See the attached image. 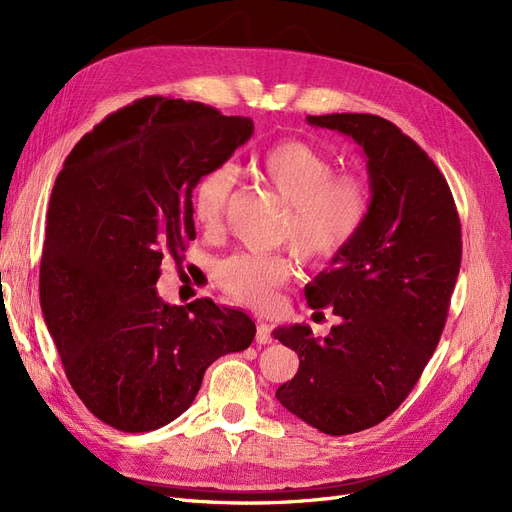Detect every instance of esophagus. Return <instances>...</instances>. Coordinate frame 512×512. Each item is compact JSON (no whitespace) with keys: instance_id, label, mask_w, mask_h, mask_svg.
<instances>
[{"instance_id":"esophagus-1","label":"esophagus","mask_w":512,"mask_h":512,"mask_svg":"<svg viewBox=\"0 0 512 512\" xmlns=\"http://www.w3.org/2000/svg\"><path fill=\"white\" fill-rule=\"evenodd\" d=\"M255 342L257 344H272V327L268 323H263V320H257V335H255Z\"/></svg>"}]
</instances>
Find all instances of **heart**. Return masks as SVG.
I'll use <instances>...</instances> for the list:
<instances>
[{"label": "heart", "instance_id": "heart-1", "mask_svg": "<svg viewBox=\"0 0 512 512\" xmlns=\"http://www.w3.org/2000/svg\"><path fill=\"white\" fill-rule=\"evenodd\" d=\"M255 177L285 202L276 242L312 266L335 261L361 234L371 211L365 179L333 175V160L314 145L285 139L268 147L253 164ZM232 166H215L196 181L194 221L206 234H219L232 200ZM295 261L285 253H234L217 263L219 287L244 306L268 308L291 280Z\"/></svg>", "mask_w": 512, "mask_h": 512}]
</instances>
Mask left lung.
I'll return each mask as SVG.
<instances>
[{
  "label": "left lung",
  "mask_w": 512,
  "mask_h": 512,
  "mask_svg": "<svg viewBox=\"0 0 512 512\" xmlns=\"http://www.w3.org/2000/svg\"><path fill=\"white\" fill-rule=\"evenodd\" d=\"M363 147L371 211L348 249L306 285L312 310L342 323L323 337L308 325L278 327L299 369L276 390L293 415L325 434L384 422L418 384L437 348L462 261L451 189L426 151L371 113L308 116Z\"/></svg>",
  "instance_id": "left-lung-1"
}]
</instances>
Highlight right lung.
I'll return each instance as SVG.
<instances>
[{
    "label": "right lung",
    "mask_w": 512,
    "mask_h": 512,
    "mask_svg": "<svg viewBox=\"0 0 512 512\" xmlns=\"http://www.w3.org/2000/svg\"><path fill=\"white\" fill-rule=\"evenodd\" d=\"M253 120L145 97L71 149L46 217L40 301L67 380L92 415L149 432L194 403L219 356L251 346L242 310L168 306L156 282L196 238L192 189L253 135Z\"/></svg>",
    "instance_id": "add662e5"
}]
</instances>
